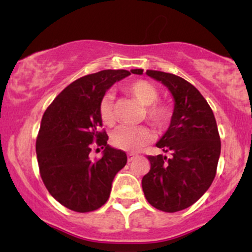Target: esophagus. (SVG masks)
<instances>
[{"label":"esophagus","mask_w":252,"mask_h":252,"mask_svg":"<svg viewBox=\"0 0 252 252\" xmlns=\"http://www.w3.org/2000/svg\"><path fill=\"white\" fill-rule=\"evenodd\" d=\"M136 158V154H132V153H129L128 154V161L130 162V161H132L134 158Z\"/></svg>","instance_id":"34e87169"}]
</instances>
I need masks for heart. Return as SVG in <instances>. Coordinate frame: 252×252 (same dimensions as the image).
<instances>
[{"instance_id":"1","label":"heart","mask_w":252,"mask_h":252,"mask_svg":"<svg viewBox=\"0 0 252 252\" xmlns=\"http://www.w3.org/2000/svg\"><path fill=\"white\" fill-rule=\"evenodd\" d=\"M126 94L136 98L144 108V117L158 130H163L169 126L173 109L168 103L160 102L158 91L148 80L136 79L123 86ZM98 112L102 122L111 126L116 122L114 109V96L110 92L104 94L98 103ZM153 138L152 131L147 126H120L111 135V144L115 148L135 152L149 143Z\"/></svg>"}]
</instances>
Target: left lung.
<instances>
[{
	"mask_svg": "<svg viewBox=\"0 0 252 252\" xmlns=\"http://www.w3.org/2000/svg\"><path fill=\"white\" fill-rule=\"evenodd\" d=\"M131 72L142 74L143 70ZM146 73L169 89L175 106L168 130L156 143L170 156H147L150 169L142 178V189L155 209L178 212L192 206L213 182L220 136L212 109L192 84L166 72L147 70Z\"/></svg>",
	"mask_w": 252,
	"mask_h": 252,
	"instance_id": "left-lung-1",
	"label": "left lung"
}]
</instances>
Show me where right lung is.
Returning a JSON list of instances; mask_svg holds the SVG:
<instances>
[{
	"mask_svg": "<svg viewBox=\"0 0 252 252\" xmlns=\"http://www.w3.org/2000/svg\"><path fill=\"white\" fill-rule=\"evenodd\" d=\"M126 70H104L74 80L46 109L36 136L41 179L51 195L74 212H92L108 201L126 154L109 147L98 103L112 84L129 76ZM92 144L105 148L91 160Z\"/></svg>",
	"mask_w": 252,
	"mask_h": 252,
	"instance_id": "right-lung-1",
	"label": "right lung"
}]
</instances>
